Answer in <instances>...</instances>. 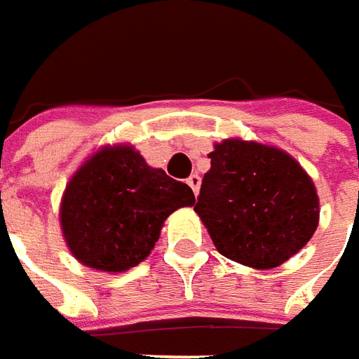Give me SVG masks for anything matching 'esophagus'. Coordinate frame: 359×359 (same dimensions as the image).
Wrapping results in <instances>:
<instances>
[{"mask_svg":"<svg viewBox=\"0 0 359 359\" xmlns=\"http://www.w3.org/2000/svg\"><path fill=\"white\" fill-rule=\"evenodd\" d=\"M187 185H189V187H191V189H193V193L197 195V193H199V185H201V177H199V175H197V174L189 175V177H187Z\"/></svg>","mask_w":359,"mask_h":359,"instance_id":"1","label":"esophagus"}]
</instances>
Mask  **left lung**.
<instances>
[{
    "mask_svg": "<svg viewBox=\"0 0 359 359\" xmlns=\"http://www.w3.org/2000/svg\"><path fill=\"white\" fill-rule=\"evenodd\" d=\"M195 212L215 248L257 271L294 257L319 226V195L302 164L278 147L215 143Z\"/></svg>",
    "mask_w": 359,
    "mask_h": 359,
    "instance_id": "1",
    "label": "left lung"
}]
</instances>
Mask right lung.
Wrapping results in <instances>:
<instances>
[{
  "instance_id": "add662e5",
  "label": "right lung",
  "mask_w": 359,
  "mask_h": 359,
  "mask_svg": "<svg viewBox=\"0 0 359 359\" xmlns=\"http://www.w3.org/2000/svg\"><path fill=\"white\" fill-rule=\"evenodd\" d=\"M193 205L191 187L149 166L133 144H104L65 185L60 226L79 263L118 274L143 263L168 216Z\"/></svg>"
}]
</instances>
